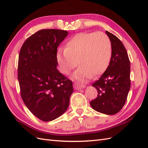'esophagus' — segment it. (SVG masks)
<instances>
[{
    "mask_svg": "<svg viewBox=\"0 0 148 148\" xmlns=\"http://www.w3.org/2000/svg\"><path fill=\"white\" fill-rule=\"evenodd\" d=\"M74 87L75 90H80V89H82V88H85V86L81 85V84H78V83H75L74 84Z\"/></svg>",
    "mask_w": 148,
    "mask_h": 148,
    "instance_id": "34e87169",
    "label": "esophagus"
}]
</instances>
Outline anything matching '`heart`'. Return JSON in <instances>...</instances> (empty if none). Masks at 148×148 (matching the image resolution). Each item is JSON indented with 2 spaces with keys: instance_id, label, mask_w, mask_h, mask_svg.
<instances>
[{
  "instance_id": "heart-1",
  "label": "heart",
  "mask_w": 148,
  "mask_h": 148,
  "mask_svg": "<svg viewBox=\"0 0 148 148\" xmlns=\"http://www.w3.org/2000/svg\"><path fill=\"white\" fill-rule=\"evenodd\" d=\"M112 56V44L105 33H81L67 42L64 50H58L57 61L62 74L68 75L77 66L73 78L85 81L97 77L108 67Z\"/></svg>"
}]
</instances>
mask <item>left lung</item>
<instances>
[{"label": "left lung", "instance_id": "8db88e82", "mask_svg": "<svg viewBox=\"0 0 148 148\" xmlns=\"http://www.w3.org/2000/svg\"><path fill=\"white\" fill-rule=\"evenodd\" d=\"M112 44V56L107 69L92 84L98 96L90 102L95 111L114 115L121 110L130 88V62L124 45L118 38L106 31Z\"/></svg>", "mask_w": 148, "mask_h": 148}]
</instances>
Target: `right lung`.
Listing matches in <instances>:
<instances>
[{"label": "right lung", "instance_id": "add662e5", "mask_svg": "<svg viewBox=\"0 0 148 148\" xmlns=\"http://www.w3.org/2000/svg\"><path fill=\"white\" fill-rule=\"evenodd\" d=\"M67 35L61 29H41L26 40L20 51L21 96L29 110L43 121L62 115L73 93V82L57 69V48Z\"/></svg>", "mask_w": 148, "mask_h": 148}]
</instances>
